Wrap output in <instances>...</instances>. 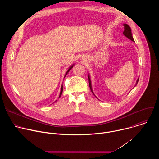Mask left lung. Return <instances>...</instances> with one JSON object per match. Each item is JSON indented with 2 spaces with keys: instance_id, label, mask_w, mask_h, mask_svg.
Masks as SVG:
<instances>
[{
  "instance_id": "8db88e82",
  "label": "left lung",
  "mask_w": 159,
  "mask_h": 159,
  "mask_svg": "<svg viewBox=\"0 0 159 159\" xmlns=\"http://www.w3.org/2000/svg\"><path fill=\"white\" fill-rule=\"evenodd\" d=\"M124 26V31H123V34L127 37L128 38H129V39H131V41H134V39H133V38L132 36V34H131V28L130 27L126 25V24H124L123 25ZM88 80H89V87H90V90H91V92L93 93V89H92V86H91V81H90V76L88 75ZM139 78L137 79V83H136V85H137L138 84V82H139ZM94 94V93H93Z\"/></svg>"
}]
</instances>
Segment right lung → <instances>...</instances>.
Instances as JSON below:
<instances>
[{
  "instance_id": "add662e5",
  "label": "right lung",
  "mask_w": 159,
  "mask_h": 159,
  "mask_svg": "<svg viewBox=\"0 0 159 159\" xmlns=\"http://www.w3.org/2000/svg\"><path fill=\"white\" fill-rule=\"evenodd\" d=\"M73 66H74V65H72V66H70V68H69V70H67V71H66V74H65V76H66V74H68V72H69V71H70V70H71V69H72V67H73ZM62 92H63V85H61V90H60V96H59V98H60V96H61V94H62Z\"/></svg>"
}]
</instances>
